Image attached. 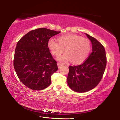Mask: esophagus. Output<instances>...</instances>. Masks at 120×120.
<instances>
[{
  "instance_id": "obj_1",
  "label": "esophagus",
  "mask_w": 120,
  "mask_h": 120,
  "mask_svg": "<svg viewBox=\"0 0 120 120\" xmlns=\"http://www.w3.org/2000/svg\"><path fill=\"white\" fill-rule=\"evenodd\" d=\"M57 64H58V67L59 68H61L62 66H64V64H61V63H60V62H58Z\"/></svg>"
}]
</instances>
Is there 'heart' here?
Segmentation results:
<instances>
[{
	"instance_id": "heart-1",
	"label": "heart",
	"mask_w": 120,
	"mask_h": 120,
	"mask_svg": "<svg viewBox=\"0 0 120 120\" xmlns=\"http://www.w3.org/2000/svg\"><path fill=\"white\" fill-rule=\"evenodd\" d=\"M58 41L50 38L48 43V47L53 55L59 56L64 53H65L58 58L61 61L67 62L71 61L74 64H81L86 59L90 53L92 44L90 41L86 38L72 34L59 36Z\"/></svg>"
}]
</instances>
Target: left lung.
<instances>
[{
	"label": "left lung",
	"instance_id": "left-lung-1",
	"mask_svg": "<svg viewBox=\"0 0 120 120\" xmlns=\"http://www.w3.org/2000/svg\"><path fill=\"white\" fill-rule=\"evenodd\" d=\"M92 43V52L82 64L69 66L68 86L78 93L92 90L101 82L106 66L105 48L96 38L86 34Z\"/></svg>",
	"mask_w": 120,
	"mask_h": 120
}]
</instances>
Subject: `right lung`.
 I'll use <instances>...</instances> for the list:
<instances>
[{"mask_svg":"<svg viewBox=\"0 0 120 120\" xmlns=\"http://www.w3.org/2000/svg\"><path fill=\"white\" fill-rule=\"evenodd\" d=\"M60 32L39 28L29 32L18 41L14 67L19 80L28 88L41 90L51 84V76L58 70V66L48 43Z\"/></svg>","mask_w":120,"mask_h":120,"instance_id":"obj_1","label":"right lung"}]
</instances>
